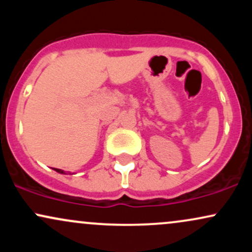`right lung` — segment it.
Instances as JSON below:
<instances>
[{
  "instance_id": "right-lung-1",
  "label": "right lung",
  "mask_w": 252,
  "mask_h": 252,
  "mask_svg": "<svg viewBox=\"0 0 252 252\" xmlns=\"http://www.w3.org/2000/svg\"><path fill=\"white\" fill-rule=\"evenodd\" d=\"M54 170H56V172H58V173H63V170H62V169H58V168H54Z\"/></svg>"
}]
</instances>
